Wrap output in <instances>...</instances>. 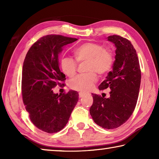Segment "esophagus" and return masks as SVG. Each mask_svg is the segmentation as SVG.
<instances>
[{
  "label": "esophagus",
  "mask_w": 159,
  "mask_h": 159,
  "mask_svg": "<svg viewBox=\"0 0 159 159\" xmlns=\"http://www.w3.org/2000/svg\"><path fill=\"white\" fill-rule=\"evenodd\" d=\"M79 98H83V97L85 95V93H82V92H80V93H79Z\"/></svg>",
  "instance_id": "esophagus-1"
}]
</instances>
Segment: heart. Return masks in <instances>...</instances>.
<instances>
[{
	"label": "heart",
	"mask_w": 159,
	"mask_h": 159,
	"mask_svg": "<svg viewBox=\"0 0 159 159\" xmlns=\"http://www.w3.org/2000/svg\"><path fill=\"white\" fill-rule=\"evenodd\" d=\"M74 53L78 62L86 61L85 71H88L71 80L70 88L74 90L88 92L92 89L97 80L96 73L99 75L107 74L114 64V54L111 50L97 43H83L76 48ZM60 67L64 74L72 77L76 74L77 63L71 57H63L60 61Z\"/></svg>",
	"instance_id": "b5f03b06"
}]
</instances>
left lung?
Returning <instances> with one entry per match:
<instances>
[{
	"instance_id": "1",
	"label": "left lung",
	"mask_w": 159,
	"mask_h": 159,
	"mask_svg": "<svg viewBox=\"0 0 159 159\" xmlns=\"http://www.w3.org/2000/svg\"><path fill=\"white\" fill-rule=\"evenodd\" d=\"M115 45L113 71L99 85V90L110 88V97L92 94L90 114L97 125L114 129L127 121L135 108L141 82V71L136 50L130 41L117 35L107 37Z\"/></svg>"
}]
</instances>
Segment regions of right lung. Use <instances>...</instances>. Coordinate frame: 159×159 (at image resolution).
Listing matches in <instances>:
<instances>
[{
    "instance_id": "right-lung-1",
    "label": "right lung",
    "mask_w": 159,
    "mask_h": 159,
    "mask_svg": "<svg viewBox=\"0 0 159 159\" xmlns=\"http://www.w3.org/2000/svg\"><path fill=\"white\" fill-rule=\"evenodd\" d=\"M76 41V39L61 35L43 36L30 48L24 61V104L31 122L48 133L62 130L79 100V93L75 90L63 95L52 90L66 79L59 68V55L64 46Z\"/></svg>"
}]
</instances>
